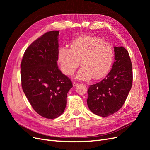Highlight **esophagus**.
Wrapping results in <instances>:
<instances>
[{"mask_svg":"<svg viewBox=\"0 0 150 150\" xmlns=\"http://www.w3.org/2000/svg\"><path fill=\"white\" fill-rule=\"evenodd\" d=\"M72 84H73V86L74 87H75V86H78V83H77V82H75V81H74L73 83H72Z\"/></svg>","mask_w":150,"mask_h":150,"instance_id":"esophagus-1","label":"esophagus"}]
</instances>
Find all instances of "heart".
I'll use <instances>...</instances> for the list:
<instances>
[{
  "label": "heart",
  "instance_id": "b5f03b06",
  "mask_svg": "<svg viewBox=\"0 0 150 150\" xmlns=\"http://www.w3.org/2000/svg\"><path fill=\"white\" fill-rule=\"evenodd\" d=\"M71 49L61 47L57 61L63 74L72 75L81 62L82 67L76 74L79 80L99 79L110 71L114 59L111 45L98 37L81 35L71 43Z\"/></svg>",
  "mask_w": 150,
  "mask_h": 150
}]
</instances>
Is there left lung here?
Returning a JSON list of instances; mask_svg holds the SVG:
<instances>
[{
	"mask_svg": "<svg viewBox=\"0 0 150 150\" xmlns=\"http://www.w3.org/2000/svg\"><path fill=\"white\" fill-rule=\"evenodd\" d=\"M112 69L101 82L90 85L87 104L95 115L106 117L123 106L133 83V67L129 53L123 47H115Z\"/></svg>",
	"mask_w": 150,
	"mask_h": 150,
	"instance_id": "8db88e82",
	"label": "left lung"
}]
</instances>
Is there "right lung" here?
<instances>
[{
  "label": "right lung",
  "mask_w": 150,
  "mask_h": 150,
  "mask_svg": "<svg viewBox=\"0 0 150 150\" xmlns=\"http://www.w3.org/2000/svg\"><path fill=\"white\" fill-rule=\"evenodd\" d=\"M57 30L47 32L27 48L21 64V85L30 105L47 119L61 116L72 83L59 69Z\"/></svg>",
  "instance_id": "obj_1"
}]
</instances>
